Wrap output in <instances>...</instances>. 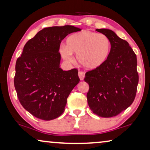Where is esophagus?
Returning <instances> with one entry per match:
<instances>
[{
  "mask_svg": "<svg viewBox=\"0 0 150 150\" xmlns=\"http://www.w3.org/2000/svg\"><path fill=\"white\" fill-rule=\"evenodd\" d=\"M79 77L81 81H83L84 79V77H85V73L83 72V71H79Z\"/></svg>",
  "mask_w": 150,
  "mask_h": 150,
  "instance_id": "obj_1",
  "label": "esophagus"
}]
</instances>
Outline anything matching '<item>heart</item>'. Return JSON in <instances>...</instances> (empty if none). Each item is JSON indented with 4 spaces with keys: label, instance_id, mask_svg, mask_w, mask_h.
<instances>
[{
    "label": "heart",
    "instance_id": "b5f03b06",
    "mask_svg": "<svg viewBox=\"0 0 150 150\" xmlns=\"http://www.w3.org/2000/svg\"><path fill=\"white\" fill-rule=\"evenodd\" d=\"M111 44L107 36L89 30H83L67 39L66 46L61 45L59 52L67 62H72V53L76 54L77 61L88 70L101 67L107 60Z\"/></svg>",
    "mask_w": 150,
    "mask_h": 150
}]
</instances>
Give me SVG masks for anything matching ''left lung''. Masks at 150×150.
<instances>
[{
	"mask_svg": "<svg viewBox=\"0 0 150 150\" xmlns=\"http://www.w3.org/2000/svg\"><path fill=\"white\" fill-rule=\"evenodd\" d=\"M110 41V55L101 67L87 71L85 81L91 110L102 117H111L129 107L134 101L139 83L137 56L130 45L107 28L96 29Z\"/></svg>",
	"mask_w": 150,
	"mask_h": 150,
	"instance_id": "left-lung-1",
	"label": "left lung"
}]
</instances>
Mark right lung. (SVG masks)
<instances>
[{"mask_svg": "<svg viewBox=\"0 0 150 150\" xmlns=\"http://www.w3.org/2000/svg\"><path fill=\"white\" fill-rule=\"evenodd\" d=\"M71 25L40 30L24 45L16 61L14 86L25 109L41 120L49 121L62 115L67 98L79 83L78 70H63L59 52L67 35L81 30Z\"/></svg>", "mask_w": 150, "mask_h": 150, "instance_id": "obj_1", "label": "right lung"}]
</instances>
